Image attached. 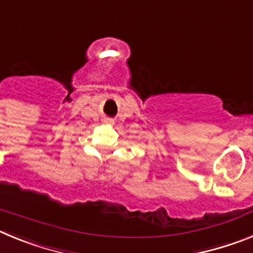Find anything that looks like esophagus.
Instances as JSON below:
<instances>
[{"mask_svg": "<svg viewBox=\"0 0 253 253\" xmlns=\"http://www.w3.org/2000/svg\"><path fill=\"white\" fill-rule=\"evenodd\" d=\"M105 122H106V123H110V124H113L114 120H113V119H106V120H105Z\"/></svg>", "mask_w": 253, "mask_h": 253, "instance_id": "34e87169", "label": "esophagus"}]
</instances>
